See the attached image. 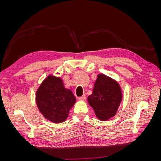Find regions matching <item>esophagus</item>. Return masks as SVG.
Returning a JSON list of instances; mask_svg holds the SVG:
<instances>
[{"label": "esophagus", "instance_id": "34e87169", "mask_svg": "<svg viewBox=\"0 0 161 161\" xmlns=\"http://www.w3.org/2000/svg\"><path fill=\"white\" fill-rule=\"evenodd\" d=\"M79 100H80V101H85V100H86V96L85 95H82V97H79Z\"/></svg>", "mask_w": 161, "mask_h": 161}]
</instances>
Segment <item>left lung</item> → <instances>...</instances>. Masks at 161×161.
Segmentation results:
<instances>
[{
    "mask_svg": "<svg viewBox=\"0 0 161 161\" xmlns=\"http://www.w3.org/2000/svg\"><path fill=\"white\" fill-rule=\"evenodd\" d=\"M121 99L122 94L118 82L103 74L97 75L92 93L87 99L97 118L101 121L115 115Z\"/></svg>",
    "mask_w": 161,
    "mask_h": 161,
    "instance_id": "left-lung-1",
    "label": "left lung"
}]
</instances>
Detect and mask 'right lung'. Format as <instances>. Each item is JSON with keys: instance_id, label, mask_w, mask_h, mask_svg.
<instances>
[{"instance_id": "right-lung-1", "label": "right lung", "mask_w": 161, "mask_h": 161, "mask_svg": "<svg viewBox=\"0 0 161 161\" xmlns=\"http://www.w3.org/2000/svg\"><path fill=\"white\" fill-rule=\"evenodd\" d=\"M37 108L45 118L53 123H62L68 118L76 98L66 89L60 77L48 76L36 92Z\"/></svg>"}]
</instances>
